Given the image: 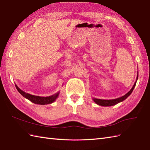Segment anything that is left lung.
<instances>
[{
	"label": "left lung",
	"mask_w": 150,
	"mask_h": 150,
	"mask_svg": "<svg viewBox=\"0 0 150 150\" xmlns=\"http://www.w3.org/2000/svg\"><path fill=\"white\" fill-rule=\"evenodd\" d=\"M138 79V75H137V77H136V80L133 86H132V88L130 90V91L128 92L126 94H125V96H123L119 98H117V99H110V100H105V99H96V98H93V100L96 102V103L97 105H99L101 106H104V107H107V106H112L114 105L115 104H117L119 102H122L123 100H125L126 99L129 97L131 93H132V91H133L134 88L136 86V83L137 80Z\"/></svg>",
	"instance_id": "left-lung-1"
}]
</instances>
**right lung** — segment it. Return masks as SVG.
<instances>
[{"mask_svg": "<svg viewBox=\"0 0 150 150\" xmlns=\"http://www.w3.org/2000/svg\"><path fill=\"white\" fill-rule=\"evenodd\" d=\"M16 87L18 90V92L22 95L24 97H25V99H28L31 102H32L33 103H35L36 104H40V105H45V104H50L53 103L57 98L58 97L59 92L56 93L54 95L50 96L48 97H40V96H33L31 95V94H29L28 93H26L24 92L22 90L20 89L18 85L16 84Z\"/></svg>", "mask_w": 150, "mask_h": 150, "instance_id": "right-lung-1", "label": "right lung"}]
</instances>
